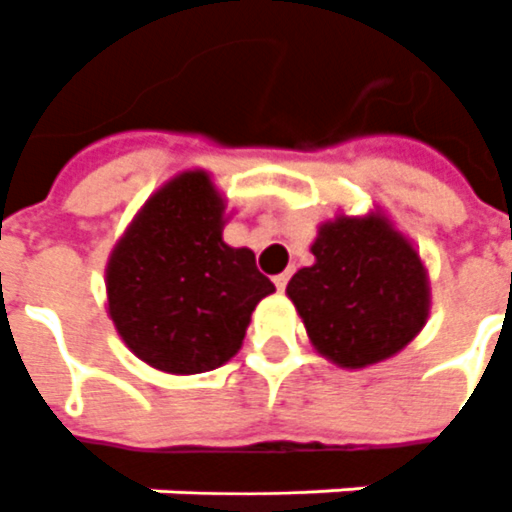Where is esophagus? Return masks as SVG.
<instances>
[{"mask_svg":"<svg viewBox=\"0 0 512 512\" xmlns=\"http://www.w3.org/2000/svg\"><path fill=\"white\" fill-rule=\"evenodd\" d=\"M273 281H275V286H278V292H284V289H286V284H289V273H281V275H275Z\"/></svg>","mask_w":512,"mask_h":512,"instance_id":"1","label":"esophagus"}]
</instances>
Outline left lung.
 Masks as SVG:
<instances>
[{"label": "left lung", "instance_id": "1", "mask_svg": "<svg viewBox=\"0 0 512 512\" xmlns=\"http://www.w3.org/2000/svg\"><path fill=\"white\" fill-rule=\"evenodd\" d=\"M314 264L292 275L295 303L314 350L347 369L386 361L413 342L430 314L419 253L383 215L322 223Z\"/></svg>", "mask_w": 512, "mask_h": 512}]
</instances>
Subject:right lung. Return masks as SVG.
<instances>
[{
	"label": "right lung",
	"instance_id": "obj_1",
	"mask_svg": "<svg viewBox=\"0 0 512 512\" xmlns=\"http://www.w3.org/2000/svg\"><path fill=\"white\" fill-rule=\"evenodd\" d=\"M226 201L206 170L170 179L137 212L107 262L110 317L140 361L170 375L223 366L250 314L273 295L248 248L223 242Z\"/></svg>",
	"mask_w": 512,
	"mask_h": 512
}]
</instances>
